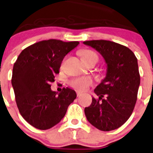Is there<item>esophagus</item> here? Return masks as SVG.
<instances>
[{"label":"esophagus","instance_id":"1","mask_svg":"<svg viewBox=\"0 0 153 153\" xmlns=\"http://www.w3.org/2000/svg\"><path fill=\"white\" fill-rule=\"evenodd\" d=\"M76 93H77V96H80L81 95V94H82V93H81V92H76Z\"/></svg>","mask_w":153,"mask_h":153}]
</instances>
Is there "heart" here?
<instances>
[{
	"mask_svg": "<svg viewBox=\"0 0 153 153\" xmlns=\"http://www.w3.org/2000/svg\"><path fill=\"white\" fill-rule=\"evenodd\" d=\"M82 56L85 61L92 59H98V56L97 55V53L91 50H84L82 52ZM92 84H93V80L90 77H80V78H75L70 82L71 85L78 91L86 90Z\"/></svg>",
	"mask_w": 153,
	"mask_h": 153,
	"instance_id": "b5f03b06",
	"label": "heart"
}]
</instances>
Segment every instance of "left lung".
Instances as JSON below:
<instances>
[{"instance_id":"left-lung-1","label":"left lung","mask_w":153,"mask_h":153,"mask_svg":"<svg viewBox=\"0 0 153 153\" xmlns=\"http://www.w3.org/2000/svg\"><path fill=\"white\" fill-rule=\"evenodd\" d=\"M83 44L99 52L107 63L106 77L94 90L99 99L92 97L91 105L85 108L86 118L99 130H114L129 119L135 107L140 81L138 60L128 47L115 42Z\"/></svg>"}]
</instances>
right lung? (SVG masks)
Segmentation results:
<instances>
[{"label": "right lung", "mask_w": 153, "mask_h": 153, "mask_svg": "<svg viewBox=\"0 0 153 153\" xmlns=\"http://www.w3.org/2000/svg\"><path fill=\"white\" fill-rule=\"evenodd\" d=\"M78 42L49 39L39 42L21 52L14 63L12 85L22 117L34 128L49 129L64 117L76 92L64 88L52 91L50 82L59 73L62 61Z\"/></svg>", "instance_id": "add662e5"}]
</instances>
